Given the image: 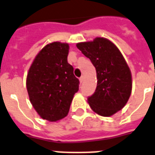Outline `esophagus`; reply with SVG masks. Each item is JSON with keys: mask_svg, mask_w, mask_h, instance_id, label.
<instances>
[{"mask_svg": "<svg viewBox=\"0 0 155 155\" xmlns=\"http://www.w3.org/2000/svg\"><path fill=\"white\" fill-rule=\"evenodd\" d=\"M79 81H80V82H81V83H82V82H83V81H84V78H83V77H81V78H79Z\"/></svg>", "mask_w": 155, "mask_h": 155, "instance_id": "34e87169", "label": "esophagus"}]
</instances>
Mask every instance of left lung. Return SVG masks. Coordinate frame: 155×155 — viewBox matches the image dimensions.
I'll return each instance as SVG.
<instances>
[{"label": "left lung", "instance_id": "obj_1", "mask_svg": "<svg viewBox=\"0 0 155 155\" xmlns=\"http://www.w3.org/2000/svg\"><path fill=\"white\" fill-rule=\"evenodd\" d=\"M77 47L90 59L96 71L97 86L88 103L96 114L109 117L125 106L131 92L129 67L114 43L103 38L81 42Z\"/></svg>", "mask_w": 155, "mask_h": 155}]
</instances>
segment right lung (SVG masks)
Here are the masks:
<instances>
[{"instance_id": "right-lung-1", "label": "right lung", "mask_w": 155, "mask_h": 155, "mask_svg": "<svg viewBox=\"0 0 155 155\" xmlns=\"http://www.w3.org/2000/svg\"><path fill=\"white\" fill-rule=\"evenodd\" d=\"M67 43L46 45L35 58L27 77V89L32 106L43 119L55 122L66 117L79 80L68 63Z\"/></svg>"}]
</instances>
